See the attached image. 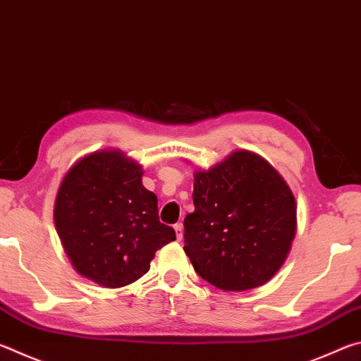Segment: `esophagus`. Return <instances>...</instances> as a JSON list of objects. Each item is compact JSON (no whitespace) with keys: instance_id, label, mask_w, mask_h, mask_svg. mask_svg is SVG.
Here are the masks:
<instances>
[{"instance_id":"obj_1","label":"esophagus","mask_w":361,"mask_h":361,"mask_svg":"<svg viewBox=\"0 0 361 361\" xmlns=\"http://www.w3.org/2000/svg\"><path fill=\"white\" fill-rule=\"evenodd\" d=\"M173 229H175L176 240H181L183 239V228H181V224H175Z\"/></svg>"}]
</instances>
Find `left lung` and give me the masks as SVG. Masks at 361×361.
Returning a JSON list of instances; mask_svg holds the SVG:
<instances>
[{
  "mask_svg": "<svg viewBox=\"0 0 361 361\" xmlns=\"http://www.w3.org/2000/svg\"><path fill=\"white\" fill-rule=\"evenodd\" d=\"M194 212L185 218V252L194 271L224 291L271 280L296 234V202L271 164L234 151L194 175Z\"/></svg>",
  "mask_w": 361,
  "mask_h": 361,
  "instance_id": "8db88e82",
  "label": "left lung"
}]
</instances>
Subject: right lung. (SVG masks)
<instances>
[{
    "label": "right lung",
    "mask_w": 361,
    "mask_h": 361,
    "mask_svg": "<svg viewBox=\"0 0 361 361\" xmlns=\"http://www.w3.org/2000/svg\"><path fill=\"white\" fill-rule=\"evenodd\" d=\"M142 175V166L121 151H95L59 188L54 221L65 252L82 277L106 288L143 277L157 250L175 240Z\"/></svg>",
    "instance_id": "1"
}]
</instances>
